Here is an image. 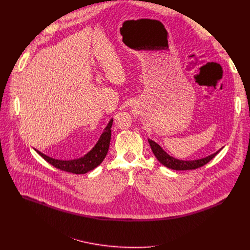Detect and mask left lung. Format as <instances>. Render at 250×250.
Here are the masks:
<instances>
[{
    "label": "left lung",
    "mask_w": 250,
    "mask_h": 250,
    "mask_svg": "<svg viewBox=\"0 0 250 250\" xmlns=\"http://www.w3.org/2000/svg\"><path fill=\"white\" fill-rule=\"evenodd\" d=\"M148 142L150 145L151 150L154 153L155 157L158 159V161L166 166L167 168L173 169V170H193V169H197L200 168L204 165H206L208 162H209L213 157H215L219 152L217 151L216 153H213L208 157L202 158V159H197V160H189V161H185V160H179L176 159L172 156H170L169 154H167L157 144L154 142L151 139H148Z\"/></svg>",
    "instance_id": "left-lung-1"
}]
</instances>
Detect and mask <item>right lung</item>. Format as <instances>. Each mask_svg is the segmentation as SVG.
Listing matches in <instances>:
<instances>
[{"label":"right lung","mask_w":250,"mask_h":250,"mask_svg":"<svg viewBox=\"0 0 250 250\" xmlns=\"http://www.w3.org/2000/svg\"><path fill=\"white\" fill-rule=\"evenodd\" d=\"M112 125H113V120L109 122L108 125H106V127L104 128V132L102 133L100 139L98 140L93 149L81 158L74 159V160H68V161L57 160V159H53L51 157L46 156L45 154L42 153L39 150H37V152L45 161H47L57 169H60L62 171H66L69 173H73V174H85L95 169L97 166H99L104 159L106 153H108L110 141H111Z\"/></svg>","instance_id":"1"}]
</instances>
